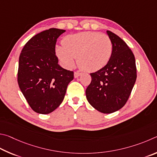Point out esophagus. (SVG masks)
<instances>
[{
	"label": "esophagus",
	"instance_id": "1",
	"mask_svg": "<svg viewBox=\"0 0 157 157\" xmlns=\"http://www.w3.org/2000/svg\"><path fill=\"white\" fill-rule=\"evenodd\" d=\"M81 72H79V71H74V77L75 78H77V77H78L79 76L81 75Z\"/></svg>",
	"mask_w": 157,
	"mask_h": 157
}]
</instances>
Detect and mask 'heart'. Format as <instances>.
Listing matches in <instances>:
<instances>
[{"label":"heart","instance_id":"b5f03b06","mask_svg":"<svg viewBox=\"0 0 157 157\" xmlns=\"http://www.w3.org/2000/svg\"><path fill=\"white\" fill-rule=\"evenodd\" d=\"M63 46L56 47V54L66 68L74 65L77 58L78 67L87 71H96L105 67L110 60L113 43L108 35L85 32L65 36Z\"/></svg>","mask_w":157,"mask_h":157}]
</instances>
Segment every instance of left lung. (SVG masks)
Wrapping results in <instances>:
<instances>
[{
    "label": "left lung",
    "instance_id": "left-lung-1",
    "mask_svg": "<svg viewBox=\"0 0 157 157\" xmlns=\"http://www.w3.org/2000/svg\"><path fill=\"white\" fill-rule=\"evenodd\" d=\"M113 43L110 60L105 67L90 74L91 83L86 98L93 108L110 114L122 108L127 102L136 79L135 58L123 40L107 31Z\"/></svg>",
    "mask_w": 157,
    "mask_h": 157
}]
</instances>
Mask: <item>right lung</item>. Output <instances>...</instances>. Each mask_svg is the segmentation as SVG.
<instances>
[{"label":"right lung","mask_w":157,"mask_h":157,"mask_svg":"<svg viewBox=\"0 0 157 157\" xmlns=\"http://www.w3.org/2000/svg\"><path fill=\"white\" fill-rule=\"evenodd\" d=\"M65 30L51 28L38 33L27 41L19 56L18 83L34 112L47 114L63 101L74 71L58 64L55 47Z\"/></svg>","instance_id":"obj_1"}]
</instances>
